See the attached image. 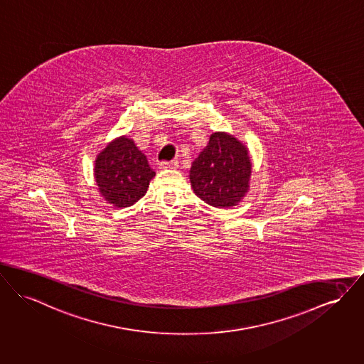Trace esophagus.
<instances>
[{
  "instance_id": "obj_1",
  "label": "esophagus",
  "mask_w": 364,
  "mask_h": 364,
  "mask_svg": "<svg viewBox=\"0 0 364 364\" xmlns=\"http://www.w3.org/2000/svg\"><path fill=\"white\" fill-rule=\"evenodd\" d=\"M178 166L177 161H169V162H161L159 164V169L162 171H168V169H176Z\"/></svg>"
}]
</instances>
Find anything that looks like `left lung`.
<instances>
[{"label": "left lung", "mask_w": 364, "mask_h": 364, "mask_svg": "<svg viewBox=\"0 0 364 364\" xmlns=\"http://www.w3.org/2000/svg\"><path fill=\"white\" fill-rule=\"evenodd\" d=\"M252 159L247 147L227 132H214L190 169L193 193L208 205L236 206L250 190Z\"/></svg>", "instance_id": "1"}]
</instances>
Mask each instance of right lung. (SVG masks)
<instances>
[{
	"label": "right lung",
	"instance_id": "1",
	"mask_svg": "<svg viewBox=\"0 0 364 364\" xmlns=\"http://www.w3.org/2000/svg\"><path fill=\"white\" fill-rule=\"evenodd\" d=\"M93 176L105 200L114 208L125 209L146 195L155 171L134 141L128 136H119L96 155Z\"/></svg>",
	"mask_w": 364,
	"mask_h": 364
}]
</instances>
